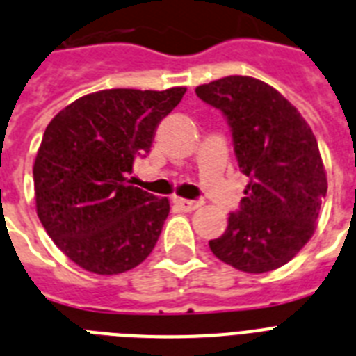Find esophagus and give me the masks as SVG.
I'll return each mask as SVG.
<instances>
[{
	"instance_id": "1",
	"label": "esophagus",
	"mask_w": 356,
	"mask_h": 356,
	"mask_svg": "<svg viewBox=\"0 0 356 356\" xmlns=\"http://www.w3.org/2000/svg\"><path fill=\"white\" fill-rule=\"evenodd\" d=\"M175 204H177L183 212H193V210H197L201 207L199 201H192V199H181V197H175Z\"/></svg>"
}]
</instances>
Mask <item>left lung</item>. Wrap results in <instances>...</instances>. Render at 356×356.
<instances>
[{"instance_id": "8db88e82", "label": "left lung", "mask_w": 356, "mask_h": 356, "mask_svg": "<svg viewBox=\"0 0 356 356\" xmlns=\"http://www.w3.org/2000/svg\"><path fill=\"white\" fill-rule=\"evenodd\" d=\"M221 109L232 131L239 170L250 179L228 227L210 239L216 258L261 274L296 256L316 228L327 177L318 143L287 98L252 76H225L195 89Z\"/></svg>"}]
</instances>
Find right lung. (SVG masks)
Returning <instances> with one entry per match:
<instances>
[{
    "instance_id": "1",
    "label": "right lung",
    "mask_w": 356,
    "mask_h": 356,
    "mask_svg": "<svg viewBox=\"0 0 356 356\" xmlns=\"http://www.w3.org/2000/svg\"><path fill=\"white\" fill-rule=\"evenodd\" d=\"M184 93L104 89L69 104L45 128L33 168L36 212L78 267L120 274L153 250L170 201L131 186L128 173Z\"/></svg>"
}]
</instances>
